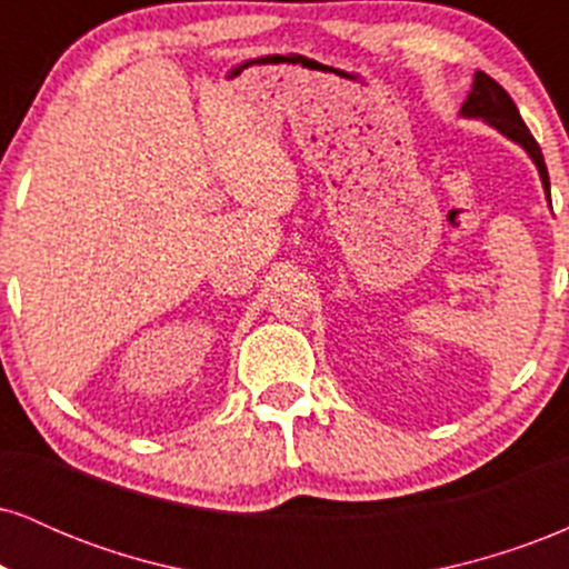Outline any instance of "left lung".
<instances>
[{"mask_svg": "<svg viewBox=\"0 0 569 569\" xmlns=\"http://www.w3.org/2000/svg\"><path fill=\"white\" fill-rule=\"evenodd\" d=\"M460 114L473 117V120H485L487 126L498 128L506 139L519 143V147L532 158L535 168H538L540 181H543V189L548 194V202H551V184H548L546 160H543V152H540L538 141L532 139L530 128H527L525 120H521L519 109H516L511 96H508L506 90L492 80V77L485 74V71H476L473 74V88L471 93H468L466 103H462Z\"/></svg>", "mask_w": 569, "mask_h": 569, "instance_id": "left-lung-1", "label": "left lung"}]
</instances>
